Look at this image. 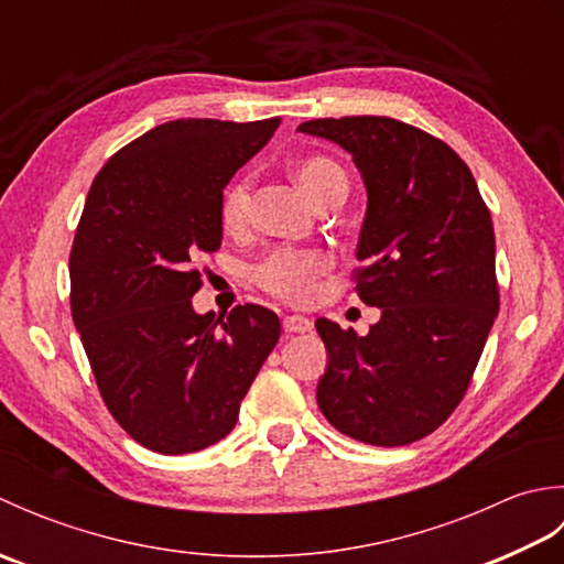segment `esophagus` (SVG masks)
<instances>
[{"instance_id":"1","label":"esophagus","mask_w":564,"mask_h":564,"mask_svg":"<svg viewBox=\"0 0 564 564\" xmlns=\"http://www.w3.org/2000/svg\"><path fill=\"white\" fill-rule=\"evenodd\" d=\"M283 329L285 332H295V334H303V332H310L313 329V322H310L307 317L303 315H285L283 317Z\"/></svg>"}]
</instances>
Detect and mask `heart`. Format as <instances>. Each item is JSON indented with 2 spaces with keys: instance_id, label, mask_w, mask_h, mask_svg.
Listing matches in <instances>:
<instances>
[{
  "instance_id": "heart-1",
  "label": "heart",
  "mask_w": 564,
  "mask_h": 564,
  "mask_svg": "<svg viewBox=\"0 0 564 564\" xmlns=\"http://www.w3.org/2000/svg\"><path fill=\"white\" fill-rule=\"evenodd\" d=\"M291 172L295 182L303 186L305 194L317 206L329 196L346 194V174L341 166L325 158V154H305L295 160ZM251 213V178L237 176L235 182L223 191L220 198V225L225 232L245 230ZM327 271V259L319 251H295L279 249L263 259L254 269V281L263 291L289 303H307L315 293V281Z\"/></svg>"
}]
</instances>
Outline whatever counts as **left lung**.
Here are the masks:
<instances>
[{
	"label": "left lung",
	"instance_id": "left-lung-1",
	"mask_svg": "<svg viewBox=\"0 0 564 564\" xmlns=\"http://www.w3.org/2000/svg\"><path fill=\"white\" fill-rule=\"evenodd\" d=\"M361 172L358 297L380 307L366 337L319 317L317 404L341 434L406 446L453 414L499 313L495 227L473 172L446 142L386 116L317 118Z\"/></svg>",
	"mask_w": 564,
	"mask_h": 564
}]
</instances>
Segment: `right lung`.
Listing matches in <instances>:
<instances>
[{
	"mask_svg": "<svg viewBox=\"0 0 564 564\" xmlns=\"http://www.w3.org/2000/svg\"><path fill=\"white\" fill-rule=\"evenodd\" d=\"M281 118H178L94 178L69 251V305L101 398L130 438L184 455L225 438L281 337L279 315H198V254L220 249V198Z\"/></svg>",
	"mask_w": 564,
	"mask_h": 564,
	"instance_id": "obj_1",
	"label": "right lung"
}]
</instances>
